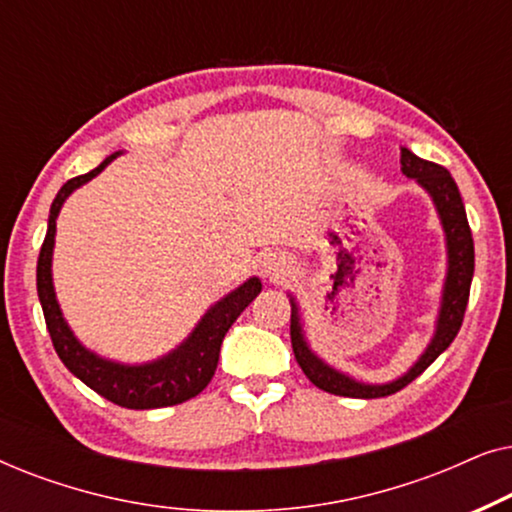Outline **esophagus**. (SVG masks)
Segmentation results:
<instances>
[{
  "instance_id": "1",
  "label": "esophagus",
  "mask_w": 512,
  "mask_h": 512,
  "mask_svg": "<svg viewBox=\"0 0 512 512\" xmlns=\"http://www.w3.org/2000/svg\"><path fill=\"white\" fill-rule=\"evenodd\" d=\"M289 270H291V261L284 254H270L268 258H265V263H263V272L270 279L284 277Z\"/></svg>"
}]
</instances>
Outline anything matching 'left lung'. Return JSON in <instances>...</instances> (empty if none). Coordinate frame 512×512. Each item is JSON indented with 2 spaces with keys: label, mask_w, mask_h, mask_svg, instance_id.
Segmentation results:
<instances>
[{
  "label": "left lung",
  "mask_w": 512,
  "mask_h": 512,
  "mask_svg": "<svg viewBox=\"0 0 512 512\" xmlns=\"http://www.w3.org/2000/svg\"><path fill=\"white\" fill-rule=\"evenodd\" d=\"M401 170L403 174H408L410 179H417L419 184L429 191L433 202H436V209L440 214V221H443L445 237H447V263H450V268H447L443 305H440L436 335H433L429 349H426L422 359L410 368L408 375L398 377L396 382H389V384H363V382L352 380V377L338 373V370H333L331 366H326L324 361H319L317 356L310 352V347H307V342L303 338V328H300L298 305L291 300L293 354H296L298 366L303 368L307 380H310L314 387L328 391V394L347 396V398H382V396L396 394V391L408 387L415 377L422 375L424 370L452 345V340L457 338L461 324H464L468 296H471L473 268H475L473 235L466 219L464 200H461V193L457 184H454L452 174L447 172L443 165L419 158L408 149H401Z\"/></svg>",
  "instance_id": "1"
}]
</instances>
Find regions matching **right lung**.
Segmentation results:
<instances>
[{
	"instance_id": "right-lung-1",
	"label": "right lung",
	"mask_w": 512,
	"mask_h": 512,
	"mask_svg": "<svg viewBox=\"0 0 512 512\" xmlns=\"http://www.w3.org/2000/svg\"><path fill=\"white\" fill-rule=\"evenodd\" d=\"M114 158V156H111ZM111 158L104 160L81 177L69 179L65 186L60 188L51 205V216H48V230L41 244L39 261H37V291L39 303L44 310L46 328L51 333V342L58 352L60 361L65 363L72 375L90 387L97 394L107 398V401L121 405V408L130 410H151V408H167V405H179L188 401V398L198 396L202 389L212 382L216 363H219L221 342L226 338L228 328L233 321L240 317L244 307L261 293V282L251 277L244 282L240 289L228 293L226 298L219 300L212 310H209L198 328L191 333L184 345L174 349L172 354L163 356L160 361L144 363V366H121V363L104 361L93 352H88L69 326L62 319V312L55 300L53 279H51V256H53V242H55V219L62 202L67 195L86 184L104 170V165L111 163Z\"/></svg>"
}]
</instances>
